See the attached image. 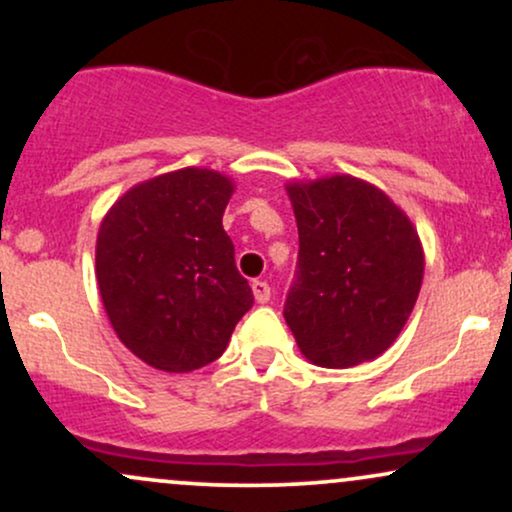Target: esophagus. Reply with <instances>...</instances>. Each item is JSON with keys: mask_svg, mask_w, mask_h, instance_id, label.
<instances>
[{"mask_svg": "<svg viewBox=\"0 0 512 512\" xmlns=\"http://www.w3.org/2000/svg\"><path fill=\"white\" fill-rule=\"evenodd\" d=\"M252 293H255V301L257 303H267L272 298V289H269L267 281H252Z\"/></svg>", "mask_w": 512, "mask_h": 512, "instance_id": "34e87169", "label": "esophagus"}]
</instances>
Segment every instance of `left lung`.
Returning <instances> with one entry per match:
<instances>
[{"label": "left lung", "mask_w": 512, "mask_h": 512, "mask_svg": "<svg viewBox=\"0 0 512 512\" xmlns=\"http://www.w3.org/2000/svg\"><path fill=\"white\" fill-rule=\"evenodd\" d=\"M298 223L284 317L298 349L325 368L380 356L402 332L424 279L407 216L368 182L334 175L289 185Z\"/></svg>", "instance_id": "obj_1"}]
</instances>
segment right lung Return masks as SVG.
Instances as JSON below:
<instances>
[{"instance_id": "1", "label": "right lung", "mask_w": 512, "mask_h": 512, "mask_svg": "<svg viewBox=\"0 0 512 512\" xmlns=\"http://www.w3.org/2000/svg\"><path fill=\"white\" fill-rule=\"evenodd\" d=\"M233 182L182 168L132 187L101 223L96 274L120 342L158 370L216 361L255 303L223 231Z\"/></svg>"}]
</instances>
